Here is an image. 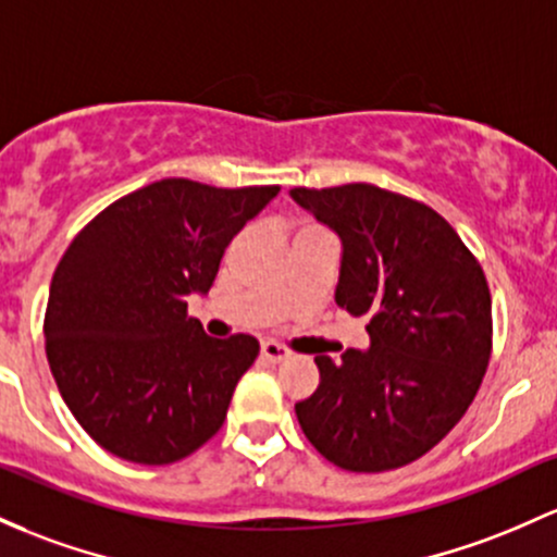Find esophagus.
Here are the masks:
<instances>
[{
	"label": "esophagus",
	"instance_id": "1",
	"mask_svg": "<svg viewBox=\"0 0 557 557\" xmlns=\"http://www.w3.org/2000/svg\"><path fill=\"white\" fill-rule=\"evenodd\" d=\"M261 357H264L269 364H280V362H285V359L290 357V351L285 346L267 341V344H261Z\"/></svg>",
	"mask_w": 557,
	"mask_h": 557
}]
</instances>
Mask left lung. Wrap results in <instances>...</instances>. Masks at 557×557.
Returning <instances> with one entry per match:
<instances>
[{
	"instance_id": "8db88e82",
	"label": "left lung",
	"mask_w": 557,
	"mask_h": 557,
	"mask_svg": "<svg viewBox=\"0 0 557 557\" xmlns=\"http://www.w3.org/2000/svg\"><path fill=\"white\" fill-rule=\"evenodd\" d=\"M341 240L335 304L368 317L370 346L317 354L320 388L298 401L311 447L354 473L401 468L436 447L481 386L492 296L447 219L375 185L290 189Z\"/></svg>"
}]
</instances>
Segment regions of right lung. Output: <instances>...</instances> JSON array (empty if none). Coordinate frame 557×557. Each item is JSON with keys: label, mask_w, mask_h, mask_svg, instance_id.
Wrapping results in <instances>:
<instances>
[{"label": "right lung", "mask_w": 557, "mask_h": 557, "mask_svg": "<svg viewBox=\"0 0 557 557\" xmlns=\"http://www.w3.org/2000/svg\"><path fill=\"white\" fill-rule=\"evenodd\" d=\"M277 193L152 182L65 250L47 301V359L73 418L110 455L169 466L222 428L259 341L211 338L187 298L211 290L227 243Z\"/></svg>", "instance_id": "add662e5"}]
</instances>
